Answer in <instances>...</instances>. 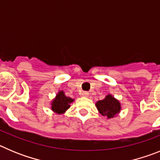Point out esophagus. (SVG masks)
Returning <instances> with one entry per match:
<instances>
[{
  "mask_svg": "<svg viewBox=\"0 0 160 160\" xmlns=\"http://www.w3.org/2000/svg\"><path fill=\"white\" fill-rule=\"evenodd\" d=\"M82 96H84V97H88L89 96L88 92H82Z\"/></svg>",
  "mask_w": 160,
  "mask_h": 160,
  "instance_id": "34e87169",
  "label": "esophagus"
}]
</instances>
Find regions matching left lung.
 I'll list each match as a JSON object with an SVG mask.
<instances>
[{"instance_id":"left-lung-1","label":"left lung","mask_w":160,"mask_h":160,"mask_svg":"<svg viewBox=\"0 0 160 160\" xmlns=\"http://www.w3.org/2000/svg\"><path fill=\"white\" fill-rule=\"evenodd\" d=\"M96 107L102 116H106L108 119L113 118L120 111V103L112 97L111 95H108L102 100H99L96 103Z\"/></svg>"}]
</instances>
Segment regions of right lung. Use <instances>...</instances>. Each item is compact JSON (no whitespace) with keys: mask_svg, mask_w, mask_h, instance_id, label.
<instances>
[{"mask_svg":"<svg viewBox=\"0 0 160 160\" xmlns=\"http://www.w3.org/2000/svg\"><path fill=\"white\" fill-rule=\"evenodd\" d=\"M72 101V99L66 96L64 92H60L52 103V109L58 114H61L69 108L70 103Z\"/></svg>","mask_w":160,"mask_h":160,"instance_id":"obj_1","label":"right lung"}]
</instances>
